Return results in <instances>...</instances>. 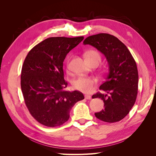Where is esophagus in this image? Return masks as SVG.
I'll use <instances>...</instances> for the list:
<instances>
[{
  "instance_id": "34e87169",
  "label": "esophagus",
  "mask_w": 156,
  "mask_h": 156,
  "mask_svg": "<svg viewBox=\"0 0 156 156\" xmlns=\"http://www.w3.org/2000/svg\"><path fill=\"white\" fill-rule=\"evenodd\" d=\"M84 98H85V99H87V100H90L91 99V96L89 95H85L84 96Z\"/></svg>"
}]
</instances>
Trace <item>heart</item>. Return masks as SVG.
Listing matches in <instances>:
<instances>
[{
    "instance_id": "1",
    "label": "heart",
    "mask_w": 156,
    "mask_h": 156,
    "mask_svg": "<svg viewBox=\"0 0 156 156\" xmlns=\"http://www.w3.org/2000/svg\"><path fill=\"white\" fill-rule=\"evenodd\" d=\"M85 57L88 62L93 61H98L100 62L101 57L100 54L96 51L90 50L87 51L85 53ZM67 68L69 69V60L67 63ZM96 83V80L92 77H79L73 83V85L75 89L84 93H90L93 91L94 85Z\"/></svg>"
}]
</instances>
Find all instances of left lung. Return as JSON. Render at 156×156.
Wrapping results in <instances>:
<instances>
[{"instance_id": "8db88e82", "label": "left lung", "mask_w": 156, "mask_h": 156, "mask_svg": "<svg viewBox=\"0 0 156 156\" xmlns=\"http://www.w3.org/2000/svg\"><path fill=\"white\" fill-rule=\"evenodd\" d=\"M105 56L108 64L106 80L92 98H101L104 109L95 113L97 119L113 123L120 121L134 105L138 91L139 75L135 61L127 47L116 37L106 33L88 36L84 40Z\"/></svg>"}]
</instances>
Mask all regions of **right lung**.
Returning <instances> with one entry per match:
<instances>
[{"instance_id":"1","label":"right lung","mask_w":156,"mask_h":156,"mask_svg":"<svg viewBox=\"0 0 156 156\" xmlns=\"http://www.w3.org/2000/svg\"><path fill=\"white\" fill-rule=\"evenodd\" d=\"M84 39L52 37L34 46L27 55L21 75V87L25 105L40 124L58 127L67 122L69 112L84 98L77 90H64L63 62L69 52Z\"/></svg>"}]
</instances>
